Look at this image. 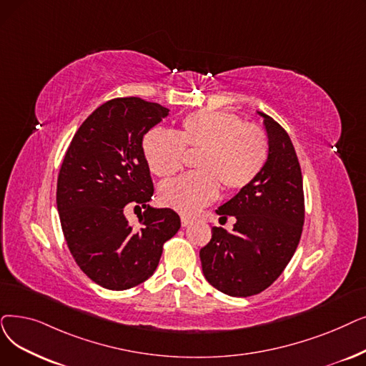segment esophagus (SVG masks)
<instances>
[{
	"label": "esophagus",
	"mask_w": 366,
	"mask_h": 366,
	"mask_svg": "<svg viewBox=\"0 0 366 366\" xmlns=\"http://www.w3.org/2000/svg\"><path fill=\"white\" fill-rule=\"evenodd\" d=\"M193 222V219L189 218V217H181V224H182V227H187V226H189Z\"/></svg>",
	"instance_id": "1"
}]
</instances>
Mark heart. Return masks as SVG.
<instances>
[{"label":"heart","mask_w":366,"mask_h":366,"mask_svg":"<svg viewBox=\"0 0 366 366\" xmlns=\"http://www.w3.org/2000/svg\"><path fill=\"white\" fill-rule=\"evenodd\" d=\"M185 151H200L199 172L167 181L160 188L162 202L181 214H196L226 192L248 187L266 164L267 139L257 127L226 112L200 110L182 119L177 133L154 129L144 139V155L160 178L178 173Z\"/></svg>","instance_id":"obj_1"}]
</instances>
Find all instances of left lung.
Wrapping results in <instances>:
<instances>
[{
  "label": "left lung",
  "instance_id": "1",
  "mask_svg": "<svg viewBox=\"0 0 366 366\" xmlns=\"http://www.w3.org/2000/svg\"><path fill=\"white\" fill-rule=\"evenodd\" d=\"M267 160L259 177L215 211L234 217L233 232L212 227L200 249L203 275L222 293L247 297L267 289L292 260L304 226V184L297 155L282 127L262 112Z\"/></svg>",
  "mask_w": 366,
  "mask_h": 366
}]
</instances>
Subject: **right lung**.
Listing matches in <instances>:
<instances>
[{
  "instance_id": "right-lung-1",
  "label": "right lung",
  "mask_w": 366,
  "mask_h": 366,
  "mask_svg": "<svg viewBox=\"0 0 366 366\" xmlns=\"http://www.w3.org/2000/svg\"><path fill=\"white\" fill-rule=\"evenodd\" d=\"M169 109L137 97L110 100L79 127L62 162L56 206L62 233L85 275L109 290L147 281L160 262L163 244L181 227L170 208H154L144 136ZM127 204L146 209L139 228L123 215Z\"/></svg>"
}]
</instances>
